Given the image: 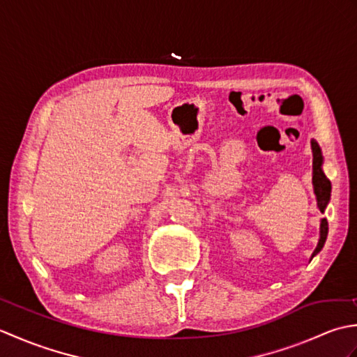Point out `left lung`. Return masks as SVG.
I'll return each mask as SVG.
<instances>
[{
  "instance_id": "obj_1",
  "label": "left lung",
  "mask_w": 357,
  "mask_h": 357,
  "mask_svg": "<svg viewBox=\"0 0 357 357\" xmlns=\"http://www.w3.org/2000/svg\"><path fill=\"white\" fill-rule=\"evenodd\" d=\"M312 150H313V188H314V195H316V201H317V208L321 210V213L325 211V207L330 201V193H331V183L328 178L325 176V173L322 172V151L321 147L317 146V142L313 139L312 141ZM327 234H328V222L327 219H321V236L319 242H317V247L313 252L312 257L316 256L321 252L325 241H327Z\"/></svg>"
}]
</instances>
